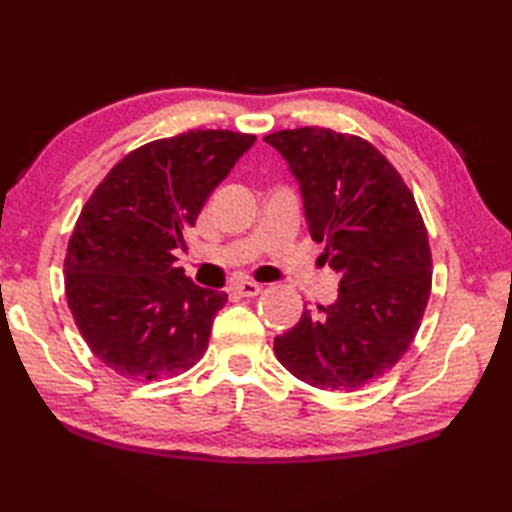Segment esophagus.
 Wrapping results in <instances>:
<instances>
[{
	"label": "esophagus",
	"mask_w": 512,
	"mask_h": 512,
	"mask_svg": "<svg viewBox=\"0 0 512 512\" xmlns=\"http://www.w3.org/2000/svg\"><path fill=\"white\" fill-rule=\"evenodd\" d=\"M232 291L243 295V298H254V295L263 291V285H258V282H252V280H241V282H234Z\"/></svg>",
	"instance_id": "34e87169"
}]
</instances>
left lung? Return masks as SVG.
Listing matches in <instances>:
<instances>
[{"instance_id": "left-lung-1", "label": "left lung", "mask_w": 512, "mask_h": 512, "mask_svg": "<svg viewBox=\"0 0 512 512\" xmlns=\"http://www.w3.org/2000/svg\"><path fill=\"white\" fill-rule=\"evenodd\" d=\"M300 186L304 219L339 276L337 300L306 309L274 339L293 377L352 392L390 370L423 320L431 254L423 217L396 168L357 135L302 127L263 138Z\"/></svg>"}]
</instances>
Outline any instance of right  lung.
<instances>
[{"mask_svg": "<svg viewBox=\"0 0 512 512\" xmlns=\"http://www.w3.org/2000/svg\"><path fill=\"white\" fill-rule=\"evenodd\" d=\"M254 142L225 129L149 142L85 203L67 245L65 293L87 346L113 372L151 381L203 357L227 295L186 278L175 249Z\"/></svg>", "mask_w": 512, "mask_h": 512, "instance_id": "1", "label": "right lung"}]
</instances>
